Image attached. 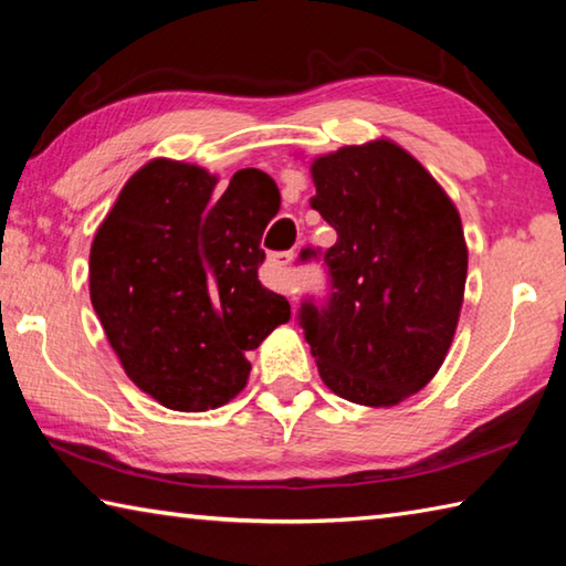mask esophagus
<instances>
[{"mask_svg":"<svg viewBox=\"0 0 566 566\" xmlns=\"http://www.w3.org/2000/svg\"><path fill=\"white\" fill-rule=\"evenodd\" d=\"M292 252H274V254H270V266H272V274H270V286L272 290H280V292H284V294H292V290L290 286H286V280H284V274H282V270H286V264L292 262Z\"/></svg>","mask_w":566,"mask_h":566,"instance_id":"34e87169","label":"esophagus"}]
</instances>
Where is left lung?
Here are the masks:
<instances>
[{"label": "left lung", "instance_id": "8db88e82", "mask_svg": "<svg viewBox=\"0 0 566 566\" xmlns=\"http://www.w3.org/2000/svg\"><path fill=\"white\" fill-rule=\"evenodd\" d=\"M312 207L337 229L324 252L329 294L300 324L334 395L391 407L427 387L454 339L467 244L452 199L389 139L312 161ZM302 249L300 260H317Z\"/></svg>", "mask_w": 566, "mask_h": 566}]
</instances>
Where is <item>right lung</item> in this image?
<instances>
[{
    "mask_svg": "<svg viewBox=\"0 0 566 566\" xmlns=\"http://www.w3.org/2000/svg\"><path fill=\"white\" fill-rule=\"evenodd\" d=\"M197 165L151 159L94 234L90 296L127 377L175 411H207L244 389V354L290 302L260 282L264 227L280 209L270 175L244 169L214 197Z\"/></svg>",
    "mask_w": 566,
    "mask_h": 566,
    "instance_id": "right-lung-1",
    "label": "right lung"
}]
</instances>
